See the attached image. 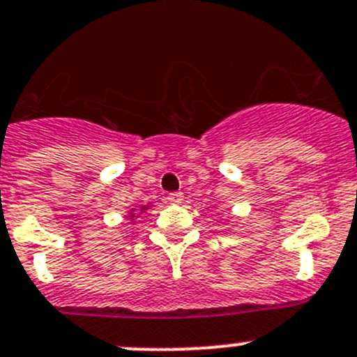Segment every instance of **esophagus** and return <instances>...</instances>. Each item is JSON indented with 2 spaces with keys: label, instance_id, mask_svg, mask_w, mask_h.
Wrapping results in <instances>:
<instances>
[{
  "label": "esophagus",
  "instance_id": "1",
  "mask_svg": "<svg viewBox=\"0 0 357 357\" xmlns=\"http://www.w3.org/2000/svg\"><path fill=\"white\" fill-rule=\"evenodd\" d=\"M167 202L169 204H181L183 202V193L181 192L169 193V195H167Z\"/></svg>",
  "mask_w": 357,
  "mask_h": 357
}]
</instances>
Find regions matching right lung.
Returning a JSON list of instances; mask_svg holds the SVG:
<instances>
[{"label": "right lung", "mask_w": 357, "mask_h": 357, "mask_svg": "<svg viewBox=\"0 0 357 357\" xmlns=\"http://www.w3.org/2000/svg\"><path fill=\"white\" fill-rule=\"evenodd\" d=\"M150 204H148V206H141L139 209H136V207H130L129 209V214H127V220L130 221V223H136V218L139 216V214H143V213H146L148 209H150Z\"/></svg>", "instance_id": "right-lung-1"}]
</instances>
